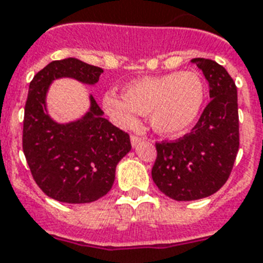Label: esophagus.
Returning <instances> with one entry per match:
<instances>
[{"instance_id":"esophagus-1","label":"esophagus","mask_w":263,"mask_h":263,"mask_svg":"<svg viewBox=\"0 0 263 263\" xmlns=\"http://www.w3.org/2000/svg\"><path fill=\"white\" fill-rule=\"evenodd\" d=\"M143 139L144 138H142V136H138V135H132L131 136V143H132V146L135 147V146H138L139 143L140 142H143Z\"/></svg>"}]
</instances>
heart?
<instances>
[{"mask_svg": "<svg viewBox=\"0 0 263 263\" xmlns=\"http://www.w3.org/2000/svg\"><path fill=\"white\" fill-rule=\"evenodd\" d=\"M124 98L109 91L102 108L121 128L138 124V115H150L154 131L165 136L182 135L197 121L205 100V86L194 71L143 77L125 85Z\"/></svg>", "mask_w": 263, "mask_h": 263, "instance_id": "heart-1", "label": "heart"}]
</instances>
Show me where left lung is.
<instances>
[{
    "mask_svg": "<svg viewBox=\"0 0 263 263\" xmlns=\"http://www.w3.org/2000/svg\"><path fill=\"white\" fill-rule=\"evenodd\" d=\"M209 85L211 102L191 134L176 142L157 143L151 176L158 189L177 201L208 197L231 174L239 150L238 91L223 66L192 59Z\"/></svg>",
    "mask_w": 263,
    "mask_h": 263,
    "instance_id": "obj_1",
    "label": "left lung"
}]
</instances>
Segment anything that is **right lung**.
Masks as SVG:
<instances>
[{"label": "right lung", "instance_id": "1", "mask_svg": "<svg viewBox=\"0 0 263 263\" xmlns=\"http://www.w3.org/2000/svg\"><path fill=\"white\" fill-rule=\"evenodd\" d=\"M104 70L76 58L54 61L29 83L23 150L37 186L69 204L93 202L110 191L117 163L131 151L129 135L104 119L93 96L81 119L58 123L47 110V93L59 78L95 85Z\"/></svg>", "mask_w": 263, "mask_h": 263}]
</instances>
